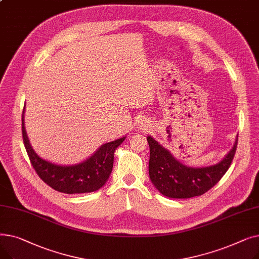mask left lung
<instances>
[{
	"label": "left lung",
	"instance_id": "left-lung-1",
	"mask_svg": "<svg viewBox=\"0 0 259 259\" xmlns=\"http://www.w3.org/2000/svg\"><path fill=\"white\" fill-rule=\"evenodd\" d=\"M147 141L150 147L149 176L159 193L170 198H191L206 193L228 171L237 148L236 137L234 146L220 162L196 168L184 165L150 135Z\"/></svg>",
	"mask_w": 259,
	"mask_h": 259
}]
</instances>
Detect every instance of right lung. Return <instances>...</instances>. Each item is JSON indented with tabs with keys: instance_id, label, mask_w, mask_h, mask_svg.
<instances>
[{
	"instance_id": "1",
	"label": "right lung",
	"mask_w": 259,
	"mask_h": 259,
	"mask_svg": "<svg viewBox=\"0 0 259 259\" xmlns=\"http://www.w3.org/2000/svg\"><path fill=\"white\" fill-rule=\"evenodd\" d=\"M24 113L25 108L22 114L24 146L40 180L52 189L66 194L94 192L106 184L112 171L115 149L125 141L126 137L103 144L91 156L77 164L58 165L42 158L33 150L25 129Z\"/></svg>"
}]
</instances>
